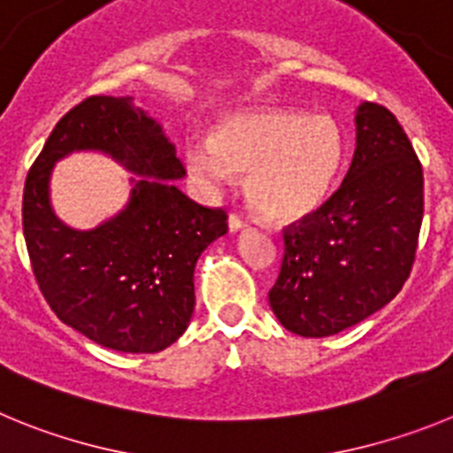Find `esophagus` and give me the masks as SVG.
I'll list each match as a JSON object with an SVG mask.
<instances>
[{"mask_svg":"<svg viewBox=\"0 0 453 453\" xmlns=\"http://www.w3.org/2000/svg\"><path fill=\"white\" fill-rule=\"evenodd\" d=\"M247 226V219L240 218L238 213H231L229 215V229L231 231H238V229H245Z\"/></svg>","mask_w":453,"mask_h":453,"instance_id":"esophagus-1","label":"esophagus"}]
</instances>
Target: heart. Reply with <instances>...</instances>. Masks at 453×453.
Here are the masks:
<instances>
[{"instance_id": "1", "label": "heart", "mask_w": 453, "mask_h": 453, "mask_svg": "<svg viewBox=\"0 0 453 453\" xmlns=\"http://www.w3.org/2000/svg\"><path fill=\"white\" fill-rule=\"evenodd\" d=\"M188 165L211 186L247 174V195L263 218L295 222L318 211L345 163V135L326 115L258 108L218 122L208 142L188 147Z\"/></svg>"}]
</instances>
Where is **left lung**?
Masks as SVG:
<instances>
[{
	"label": "left lung",
	"instance_id": "obj_1",
	"mask_svg": "<svg viewBox=\"0 0 453 453\" xmlns=\"http://www.w3.org/2000/svg\"><path fill=\"white\" fill-rule=\"evenodd\" d=\"M422 215V163L411 140L386 106L363 102L345 181L283 229L281 272L267 295L279 322L326 338L386 306L413 270Z\"/></svg>",
	"mask_w": 453,
	"mask_h": 453
}]
</instances>
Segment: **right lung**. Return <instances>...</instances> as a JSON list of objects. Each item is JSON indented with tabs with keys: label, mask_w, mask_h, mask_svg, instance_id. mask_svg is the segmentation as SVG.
I'll use <instances>...</instances> for the list:
<instances>
[{
	"label": "right lung",
	"mask_w": 453,
	"mask_h": 453,
	"mask_svg": "<svg viewBox=\"0 0 453 453\" xmlns=\"http://www.w3.org/2000/svg\"><path fill=\"white\" fill-rule=\"evenodd\" d=\"M97 149L139 174L122 214L92 232L55 218L49 174L70 150ZM186 174L161 124L131 97L92 95L67 111L24 183L22 226L35 281L56 318L97 345L156 354L177 342L195 311V263L226 234V211L186 197Z\"/></svg>",
	"instance_id": "obj_1"
}]
</instances>
